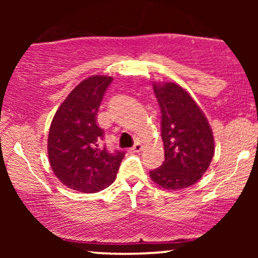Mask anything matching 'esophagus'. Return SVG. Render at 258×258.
<instances>
[{
	"label": "esophagus",
	"instance_id": "34e87169",
	"mask_svg": "<svg viewBox=\"0 0 258 258\" xmlns=\"http://www.w3.org/2000/svg\"><path fill=\"white\" fill-rule=\"evenodd\" d=\"M142 149H143V146H142L141 143H139V142H137V143L135 144V146H133V148H132V152L133 153H139V152H142Z\"/></svg>",
	"mask_w": 258,
	"mask_h": 258
}]
</instances>
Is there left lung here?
I'll use <instances>...</instances> for the list:
<instances>
[{"label": "left lung", "instance_id": "1", "mask_svg": "<svg viewBox=\"0 0 258 258\" xmlns=\"http://www.w3.org/2000/svg\"><path fill=\"white\" fill-rule=\"evenodd\" d=\"M161 111L165 161L150 171V178L166 189L193 185L209 168L215 154L210 123L184 88L174 82L154 84Z\"/></svg>", "mask_w": 258, "mask_h": 258}]
</instances>
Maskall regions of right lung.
I'll return each mask as SVG.
<instances>
[{
    "mask_svg": "<svg viewBox=\"0 0 258 258\" xmlns=\"http://www.w3.org/2000/svg\"><path fill=\"white\" fill-rule=\"evenodd\" d=\"M110 76L94 75L70 92L53 117L48 133V159L58 179L74 190L97 193L116 178L125 152L109 153L97 112Z\"/></svg>",
    "mask_w": 258,
    "mask_h": 258,
    "instance_id": "add662e5",
    "label": "right lung"
}]
</instances>
